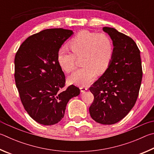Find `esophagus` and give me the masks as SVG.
Returning <instances> with one entry per match:
<instances>
[{
	"label": "esophagus",
	"mask_w": 154,
	"mask_h": 154,
	"mask_svg": "<svg viewBox=\"0 0 154 154\" xmlns=\"http://www.w3.org/2000/svg\"><path fill=\"white\" fill-rule=\"evenodd\" d=\"M80 91H81L82 93H84V92H85L86 91L88 90V88L87 87H81L80 88Z\"/></svg>",
	"instance_id": "esophagus-1"
}]
</instances>
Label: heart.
Here are the masks:
<instances>
[{"instance_id":"b5f03b06","label":"heart","mask_w":154,"mask_h":154,"mask_svg":"<svg viewBox=\"0 0 154 154\" xmlns=\"http://www.w3.org/2000/svg\"><path fill=\"white\" fill-rule=\"evenodd\" d=\"M72 52L65 48H59L57 61L66 72L75 67L76 57H83L81 69L75 70L68 77V81L80 87L89 85L97 74H103L112 61L114 48L111 38L104 33L97 34L87 30L79 32L69 42Z\"/></svg>"}]
</instances>
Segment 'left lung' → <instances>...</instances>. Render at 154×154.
I'll list each match as a JSON object with an SVG mask.
<instances>
[{
	"instance_id": "1",
	"label": "left lung",
	"mask_w": 154,
	"mask_h": 154,
	"mask_svg": "<svg viewBox=\"0 0 154 154\" xmlns=\"http://www.w3.org/2000/svg\"><path fill=\"white\" fill-rule=\"evenodd\" d=\"M103 30L111 38L114 53L108 68L89 88L94 95L89 112L95 122L114 125L136 103L142 80L141 60L131 38L113 28L104 27Z\"/></svg>"
}]
</instances>
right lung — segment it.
Masks as SVG:
<instances>
[{"label":"right lung","mask_w":154,"mask_h":154,"mask_svg":"<svg viewBox=\"0 0 154 154\" xmlns=\"http://www.w3.org/2000/svg\"><path fill=\"white\" fill-rule=\"evenodd\" d=\"M74 34L69 29H44L28 37L15 57V80L26 111L42 125H53L64 116L70 99L80 89L71 85L63 91L66 79L57 53Z\"/></svg>","instance_id":"right-lung-1"}]
</instances>
